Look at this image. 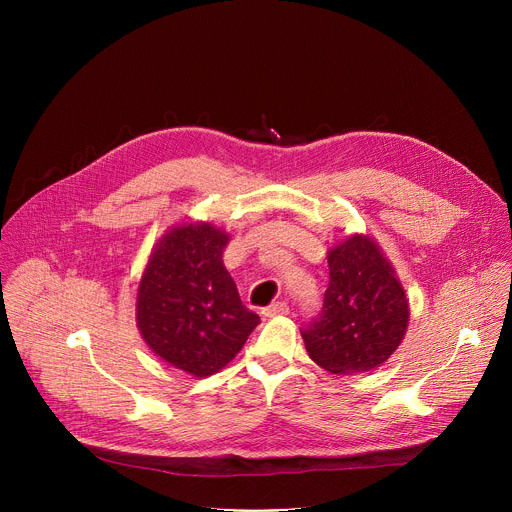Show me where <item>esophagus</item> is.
I'll list each match as a JSON object with an SVG mask.
<instances>
[{"label": "esophagus", "instance_id": "obj_1", "mask_svg": "<svg viewBox=\"0 0 512 512\" xmlns=\"http://www.w3.org/2000/svg\"><path fill=\"white\" fill-rule=\"evenodd\" d=\"M287 312H289V308H287L285 302H275V304H271V306H267V308L263 310V316L275 318V316H285Z\"/></svg>", "mask_w": 512, "mask_h": 512}]
</instances>
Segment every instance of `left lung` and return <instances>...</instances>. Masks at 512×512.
<instances>
[{
  "label": "left lung",
  "mask_w": 512,
  "mask_h": 512,
  "mask_svg": "<svg viewBox=\"0 0 512 512\" xmlns=\"http://www.w3.org/2000/svg\"><path fill=\"white\" fill-rule=\"evenodd\" d=\"M324 306L304 330L310 358L334 375L373 371L399 348L409 302L393 265L367 235H350L328 251Z\"/></svg>",
  "instance_id": "1"
}]
</instances>
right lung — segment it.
Here are the masks:
<instances>
[{
    "label": "right lung",
    "mask_w": 512,
    "mask_h": 512,
    "mask_svg": "<svg viewBox=\"0 0 512 512\" xmlns=\"http://www.w3.org/2000/svg\"><path fill=\"white\" fill-rule=\"evenodd\" d=\"M229 235L210 223L172 227L137 287V328L156 356L196 379L229 364L259 324L223 263Z\"/></svg>",
    "instance_id": "1"
}]
</instances>
